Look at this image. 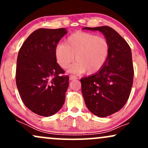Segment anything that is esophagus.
Masks as SVG:
<instances>
[{
	"label": "esophagus",
	"mask_w": 148,
	"mask_h": 148,
	"mask_svg": "<svg viewBox=\"0 0 148 148\" xmlns=\"http://www.w3.org/2000/svg\"><path fill=\"white\" fill-rule=\"evenodd\" d=\"M76 79V77L75 76H73V75L69 76V80H70V81H72V80H74Z\"/></svg>",
	"instance_id": "obj_1"
}]
</instances>
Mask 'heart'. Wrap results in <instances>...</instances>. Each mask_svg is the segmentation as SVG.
<instances>
[{
	"label": "heart",
	"instance_id": "obj_1",
	"mask_svg": "<svg viewBox=\"0 0 148 148\" xmlns=\"http://www.w3.org/2000/svg\"><path fill=\"white\" fill-rule=\"evenodd\" d=\"M110 53L107 39L95 34L78 32L69 35L64 43L55 49V58L60 67L66 69L74 60L77 62L69 67L68 72L75 74H92L106 63Z\"/></svg>",
	"mask_w": 148,
	"mask_h": 148
}]
</instances>
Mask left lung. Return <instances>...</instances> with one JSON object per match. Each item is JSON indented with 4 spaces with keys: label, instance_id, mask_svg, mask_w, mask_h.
I'll list each match as a JSON object with an SVG mask.
<instances>
[{
    "label": "left lung",
    "instance_id": "8db88e82",
    "mask_svg": "<svg viewBox=\"0 0 148 148\" xmlns=\"http://www.w3.org/2000/svg\"><path fill=\"white\" fill-rule=\"evenodd\" d=\"M83 30L101 32L110 43L109 56L102 68L81 79L88 110L105 118L120 111L129 99L134 79L132 51L125 39L111 27H85Z\"/></svg>",
    "mask_w": 148,
    "mask_h": 148
}]
</instances>
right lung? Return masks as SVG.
<instances>
[{"mask_svg":"<svg viewBox=\"0 0 148 148\" xmlns=\"http://www.w3.org/2000/svg\"><path fill=\"white\" fill-rule=\"evenodd\" d=\"M66 28H40L28 36L18 53L16 84L25 106L49 117L62 108L69 86V76L57 63L55 49Z\"/></svg>","mask_w":148,"mask_h":148,"instance_id":"right-lung-1","label":"right lung"}]
</instances>
